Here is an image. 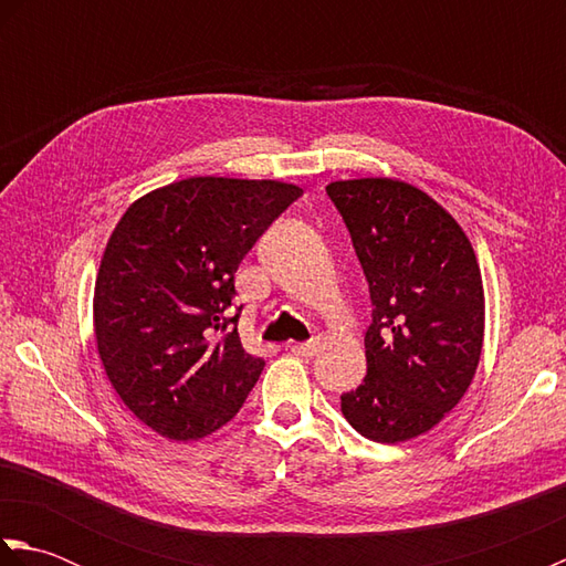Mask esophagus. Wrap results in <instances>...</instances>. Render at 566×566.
I'll use <instances>...</instances> for the list:
<instances>
[{"mask_svg":"<svg viewBox=\"0 0 566 566\" xmlns=\"http://www.w3.org/2000/svg\"><path fill=\"white\" fill-rule=\"evenodd\" d=\"M294 355H302V357H314L318 350V340H306V343H290L286 345Z\"/></svg>","mask_w":566,"mask_h":566,"instance_id":"obj_1","label":"esophagus"}]
</instances>
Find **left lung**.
<instances>
[{
	"instance_id": "8db88e82",
	"label": "left lung",
	"mask_w": 566,
	"mask_h": 566,
	"mask_svg": "<svg viewBox=\"0 0 566 566\" xmlns=\"http://www.w3.org/2000/svg\"><path fill=\"white\" fill-rule=\"evenodd\" d=\"M326 191L371 298L367 377L340 396V411L367 440L418 438L460 403L482 357L484 284L474 248L436 199L401 179H340Z\"/></svg>"
}]
</instances>
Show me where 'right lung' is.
<instances>
[{"mask_svg":"<svg viewBox=\"0 0 566 566\" xmlns=\"http://www.w3.org/2000/svg\"><path fill=\"white\" fill-rule=\"evenodd\" d=\"M298 197L276 179L187 177L116 223L94 284V338L118 399L158 436H211L255 387L264 359L240 343L233 276Z\"/></svg>","mask_w":566,"mask_h":566,"instance_id":"right-lung-1","label":"right lung"}]
</instances>
